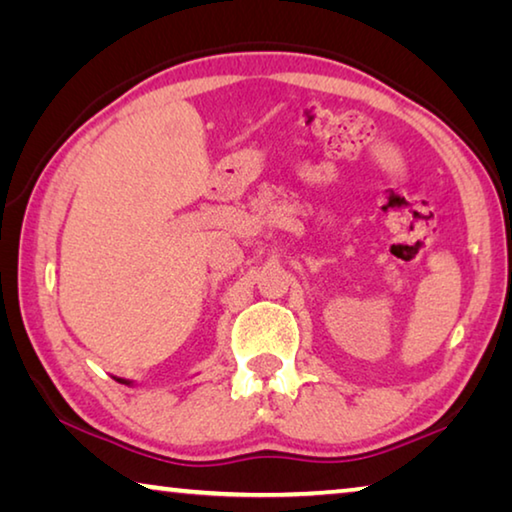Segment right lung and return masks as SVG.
<instances>
[{
  "instance_id": "1",
  "label": "right lung",
  "mask_w": 512,
  "mask_h": 512,
  "mask_svg": "<svg viewBox=\"0 0 512 512\" xmlns=\"http://www.w3.org/2000/svg\"><path fill=\"white\" fill-rule=\"evenodd\" d=\"M112 379H115V381H119V384H126V386H131V384H133V381H131V379H121V377H112Z\"/></svg>"
}]
</instances>
